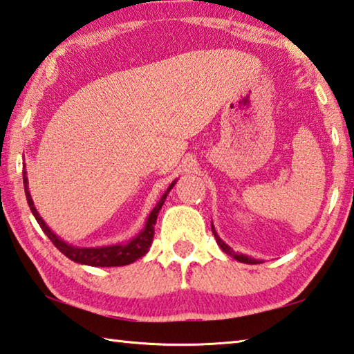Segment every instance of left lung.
<instances>
[{
	"label": "left lung",
	"instance_id": "obj_1",
	"mask_svg": "<svg viewBox=\"0 0 354 354\" xmlns=\"http://www.w3.org/2000/svg\"><path fill=\"white\" fill-rule=\"evenodd\" d=\"M212 230H213V234H214V238H216V243H218V245L221 247L222 252H225L227 255H230V257H233L234 259H236V261L245 263V264H259V263H261V261H258V259H253V258H249V257H245V255H241V253H234V250L232 249V247H228V245L224 243V241H222V239L218 236V233H216L213 224H212Z\"/></svg>",
	"mask_w": 354,
	"mask_h": 354
}]
</instances>
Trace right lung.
Segmentation results:
<instances>
[{"instance_id":"right-lung-1","label":"right lung","mask_w":354,"mask_h":354,"mask_svg":"<svg viewBox=\"0 0 354 354\" xmlns=\"http://www.w3.org/2000/svg\"><path fill=\"white\" fill-rule=\"evenodd\" d=\"M23 185H24V193H26L28 205L30 208V212H32L35 221L39 222L41 230L45 232L46 236L53 241V244L57 247V249L64 253L66 258H70L74 263L95 266V268H116V266H126V264L133 263L138 258L146 255L153 239V225L155 222H157V216L160 213L161 207H163L166 196L169 194V191L172 189L174 185H176V182H172L169 185V188L166 189V193L161 196V199L158 201L157 205H155L151 214H149L145 228H142V230L136 234L132 241H129L126 244L102 245V247H74L71 244L65 243L64 239H60L57 234H55L51 228L45 224V221L40 218L39 212H37L34 207L32 197H30L29 187H28L26 171L23 172Z\"/></svg>"}]
</instances>
